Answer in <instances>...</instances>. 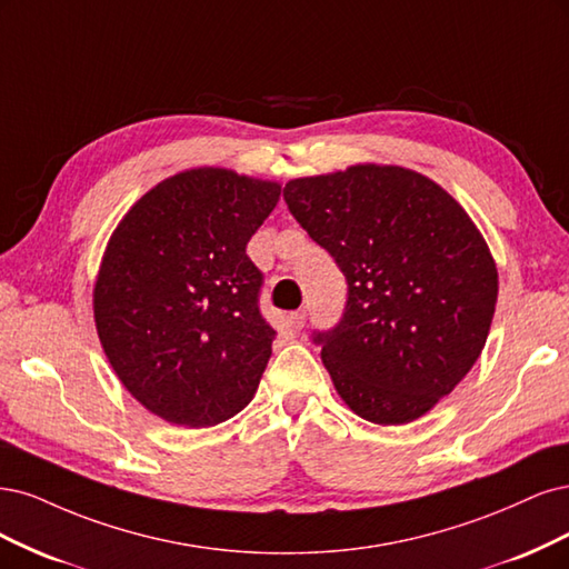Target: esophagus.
Wrapping results in <instances>:
<instances>
[{
  "label": "esophagus",
  "mask_w": 569,
  "mask_h": 569,
  "mask_svg": "<svg viewBox=\"0 0 569 569\" xmlns=\"http://www.w3.org/2000/svg\"><path fill=\"white\" fill-rule=\"evenodd\" d=\"M305 321H307V315H305L302 309H300V311H292V315H290V326L296 328V331H302Z\"/></svg>",
  "instance_id": "esophagus-1"
}]
</instances>
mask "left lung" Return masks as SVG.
I'll return each mask as SVG.
<instances>
[{"mask_svg": "<svg viewBox=\"0 0 569 569\" xmlns=\"http://www.w3.org/2000/svg\"><path fill=\"white\" fill-rule=\"evenodd\" d=\"M283 198L347 279L342 319L315 331L345 405L378 426L428 413L482 355L497 307L478 227L432 179L397 164L292 179Z\"/></svg>", "mask_w": 569, "mask_h": 569, "instance_id": "1", "label": "left lung"}]
</instances>
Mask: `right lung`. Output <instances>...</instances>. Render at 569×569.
I'll use <instances>...</instances> for the list:
<instances>
[{
    "instance_id": "add662e5",
    "label": "right lung",
    "mask_w": 569,
    "mask_h": 569,
    "mask_svg": "<svg viewBox=\"0 0 569 569\" xmlns=\"http://www.w3.org/2000/svg\"><path fill=\"white\" fill-rule=\"evenodd\" d=\"M281 187L198 168L141 196L108 241L94 286L103 352L130 395L184 428L248 407L277 331L246 254Z\"/></svg>"
}]
</instances>
